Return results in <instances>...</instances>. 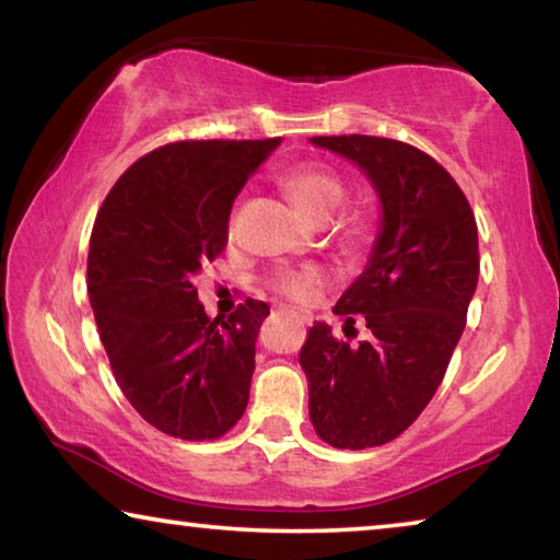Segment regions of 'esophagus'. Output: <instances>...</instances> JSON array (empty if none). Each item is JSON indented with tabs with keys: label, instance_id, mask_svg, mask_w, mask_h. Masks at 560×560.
Here are the masks:
<instances>
[{
	"label": "esophagus",
	"instance_id": "esophagus-1",
	"mask_svg": "<svg viewBox=\"0 0 560 560\" xmlns=\"http://www.w3.org/2000/svg\"><path fill=\"white\" fill-rule=\"evenodd\" d=\"M293 318H296V320H301V324H306V320H308V316H303V314H291Z\"/></svg>",
	"mask_w": 560,
	"mask_h": 560
}]
</instances>
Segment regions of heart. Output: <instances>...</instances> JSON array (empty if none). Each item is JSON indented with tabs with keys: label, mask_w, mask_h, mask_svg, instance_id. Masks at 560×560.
Here are the masks:
<instances>
[{
	"label": "heart",
	"mask_w": 560,
	"mask_h": 560,
	"mask_svg": "<svg viewBox=\"0 0 560 560\" xmlns=\"http://www.w3.org/2000/svg\"><path fill=\"white\" fill-rule=\"evenodd\" d=\"M281 187L287 189V195L301 210L318 217V220H324V217L334 212L346 195L343 177L330 165L314 163V160L289 167L281 175ZM338 234L350 246H360L373 234V214L368 210H360V207L343 212L338 220ZM326 269L318 267V264H308V267L283 269L273 273L269 283L279 296L306 306V303L316 301L320 289L326 287Z\"/></svg>",
	"instance_id": "1"
}]
</instances>
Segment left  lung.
Wrapping results in <instances>:
<instances>
[{
  "mask_svg": "<svg viewBox=\"0 0 560 560\" xmlns=\"http://www.w3.org/2000/svg\"><path fill=\"white\" fill-rule=\"evenodd\" d=\"M353 160L383 202L371 264L336 303L343 334L365 318L371 338L350 346L326 324L308 330L299 363L308 415L330 447H381L410 428L438 393L479 279L477 220L454 177L402 140L320 136Z\"/></svg>",
  "mask_w": 560,
  "mask_h": 560,
  "instance_id": "obj_1",
  "label": "left lung"
}]
</instances>
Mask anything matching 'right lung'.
<instances>
[{
	"instance_id": "right-lung-1",
	"label": "right lung",
	"mask_w": 560,
	"mask_h": 560,
	"mask_svg": "<svg viewBox=\"0 0 560 560\" xmlns=\"http://www.w3.org/2000/svg\"><path fill=\"white\" fill-rule=\"evenodd\" d=\"M277 145H160L118 177L93 224L89 299L110 371L136 412L170 438L220 440L249 402L269 306L246 299L210 318L192 277L224 252L234 197Z\"/></svg>"
}]
</instances>
